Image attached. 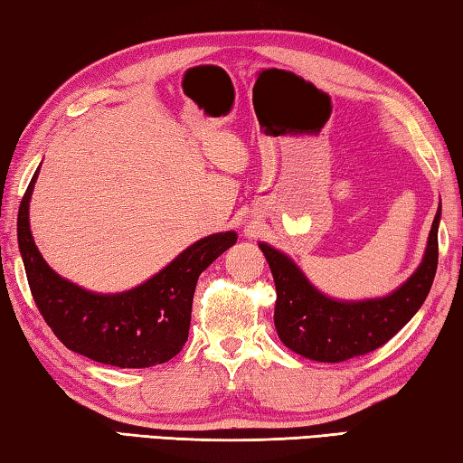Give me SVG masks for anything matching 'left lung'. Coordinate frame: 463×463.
<instances>
[{
  "label": "left lung",
  "instance_id": "obj_1",
  "mask_svg": "<svg viewBox=\"0 0 463 463\" xmlns=\"http://www.w3.org/2000/svg\"><path fill=\"white\" fill-rule=\"evenodd\" d=\"M439 217L441 205L417 272L392 295L358 303L334 301L321 295L288 256L260 244L277 285L274 326L280 342L315 362H345L384 345L407 326L431 290L439 258Z\"/></svg>",
  "mask_w": 463,
  "mask_h": 463
}]
</instances>
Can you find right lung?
<instances>
[{"label":"right lung","mask_w":463,"mask_h":463,"mask_svg":"<svg viewBox=\"0 0 463 463\" xmlns=\"http://www.w3.org/2000/svg\"><path fill=\"white\" fill-rule=\"evenodd\" d=\"M38 170L24 193L18 244L34 303L52 334L80 355L118 368H150L183 350L199 274L236 244V232L213 233L178 254L144 285L119 295H95L61 279L30 233L28 205Z\"/></svg>","instance_id":"obj_1"}]
</instances>
